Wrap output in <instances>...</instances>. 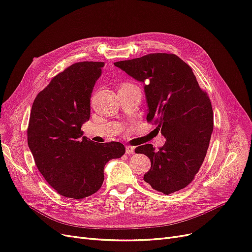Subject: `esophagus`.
I'll use <instances>...</instances> for the list:
<instances>
[{
  "mask_svg": "<svg viewBox=\"0 0 252 252\" xmlns=\"http://www.w3.org/2000/svg\"><path fill=\"white\" fill-rule=\"evenodd\" d=\"M126 154L127 155L134 154V147H132V146H126Z\"/></svg>",
  "mask_w": 252,
  "mask_h": 252,
  "instance_id": "esophagus-1",
  "label": "esophagus"
}]
</instances>
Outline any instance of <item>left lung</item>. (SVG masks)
Masks as SVG:
<instances>
[{
	"mask_svg": "<svg viewBox=\"0 0 252 252\" xmlns=\"http://www.w3.org/2000/svg\"><path fill=\"white\" fill-rule=\"evenodd\" d=\"M114 66L144 84L147 122H154L166 139L158 150L151 144L135 148L151 162L144 181L164 194L185 188L201 168L213 130L207 94L190 66L175 55L150 53Z\"/></svg>",
	"mask_w": 252,
	"mask_h": 252,
	"instance_id": "obj_1",
	"label": "left lung"
}]
</instances>
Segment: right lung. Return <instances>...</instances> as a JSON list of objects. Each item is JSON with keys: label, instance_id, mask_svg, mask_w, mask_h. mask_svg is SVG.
I'll use <instances>...</instances> for the list:
<instances>
[{"label": "right lung", "instance_id": "right-lung-1", "mask_svg": "<svg viewBox=\"0 0 252 252\" xmlns=\"http://www.w3.org/2000/svg\"><path fill=\"white\" fill-rule=\"evenodd\" d=\"M104 65L80 62L66 68L36 95L30 111L27 141L37 169L58 193L70 199L96 192L105 165L125 154L123 144H94L81 130Z\"/></svg>", "mask_w": 252, "mask_h": 252}]
</instances>
